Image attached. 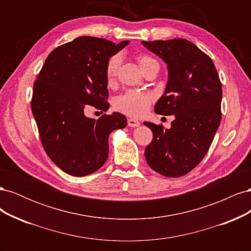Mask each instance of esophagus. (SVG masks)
<instances>
[{
    "label": "esophagus",
    "mask_w": 251,
    "mask_h": 251,
    "mask_svg": "<svg viewBox=\"0 0 251 251\" xmlns=\"http://www.w3.org/2000/svg\"><path fill=\"white\" fill-rule=\"evenodd\" d=\"M127 126L131 127H135V126H139L140 123L137 119H133V118H128L127 119Z\"/></svg>",
    "instance_id": "34e87169"
}]
</instances>
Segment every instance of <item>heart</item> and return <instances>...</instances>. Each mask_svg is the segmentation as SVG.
I'll return each instance as SVG.
<instances>
[{"label":"heart","instance_id":"b5f03b06","mask_svg":"<svg viewBox=\"0 0 251 251\" xmlns=\"http://www.w3.org/2000/svg\"><path fill=\"white\" fill-rule=\"evenodd\" d=\"M121 58L118 54L112 55L105 64V78L109 83L116 79ZM137 62L143 71L151 64H158L157 60L147 54H138ZM153 101L151 94L139 90H128L123 95L118 96L114 101V108L117 111L131 117H142L146 115Z\"/></svg>","mask_w":251,"mask_h":251}]
</instances>
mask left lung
Listing matches in <instances>:
<instances>
[{"label":"left lung","mask_w":251,"mask_h":251,"mask_svg":"<svg viewBox=\"0 0 251 251\" xmlns=\"http://www.w3.org/2000/svg\"><path fill=\"white\" fill-rule=\"evenodd\" d=\"M168 64L169 81L155 105L161 115H174L171 128L144 123L153 132L146 160L158 174L184 176L207 154L221 123L222 83L211 58L184 39L142 42Z\"/></svg>","instance_id":"left-lung-1"}]
</instances>
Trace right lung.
<instances>
[{
    "instance_id": "1",
    "label": "right lung",
    "mask_w": 251,
    "mask_h": 251,
    "mask_svg": "<svg viewBox=\"0 0 251 251\" xmlns=\"http://www.w3.org/2000/svg\"><path fill=\"white\" fill-rule=\"evenodd\" d=\"M127 44L79 36L50 53L33 83L31 110L43 148L71 176L100 170L109 155V135L126 126L120 113L95 120L85 112L90 107L108 111L105 64Z\"/></svg>"
}]
</instances>
